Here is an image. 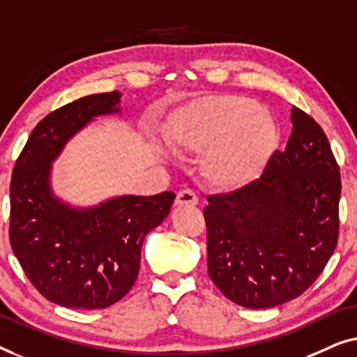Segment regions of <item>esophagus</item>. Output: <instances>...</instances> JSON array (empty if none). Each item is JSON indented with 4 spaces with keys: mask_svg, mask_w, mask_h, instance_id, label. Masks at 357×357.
<instances>
[{
    "mask_svg": "<svg viewBox=\"0 0 357 357\" xmlns=\"http://www.w3.org/2000/svg\"><path fill=\"white\" fill-rule=\"evenodd\" d=\"M176 205H197L199 197L192 189H183L176 194Z\"/></svg>",
    "mask_w": 357,
    "mask_h": 357,
    "instance_id": "1",
    "label": "esophagus"
}]
</instances>
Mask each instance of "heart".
<instances>
[{"mask_svg":"<svg viewBox=\"0 0 357 357\" xmlns=\"http://www.w3.org/2000/svg\"><path fill=\"white\" fill-rule=\"evenodd\" d=\"M174 149L204 152V173L213 184L238 188L257 172L275 140L267 109L238 95L205 97L181 108L165 129Z\"/></svg>","mask_w":357,"mask_h":357,"instance_id":"b5f03b06","label":"heart"}]
</instances>
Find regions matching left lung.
<instances>
[{"mask_svg": "<svg viewBox=\"0 0 357 357\" xmlns=\"http://www.w3.org/2000/svg\"><path fill=\"white\" fill-rule=\"evenodd\" d=\"M289 140L259 179L208 195V275L229 301L268 309L304 293L335 252L340 167L312 116L291 109Z\"/></svg>", "mask_w": 357, "mask_h": 357, "instance_id": "1", "label": "left lung"}]
</instances>
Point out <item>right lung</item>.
Masks as SVG:
<instances>
[{"label":"right lung","mask_w":357,"mask_h":357,"mask_svg":"<svg viewBox=\"0 0 357 357\" xmlns=\"http://www.w3.org/2000/svg\"><path fill=\"white\" fill-rule=\"evenodd\" d=\"M121 93H97L54 109L30 134L11 179L9 241L40 294L73 309H105L132 288L147 233L167 218L174 192L121 195L74 208L50 188L54 158L95 116L119 112Z\"/></svg>","instance_id":"1"}]
</instances>
